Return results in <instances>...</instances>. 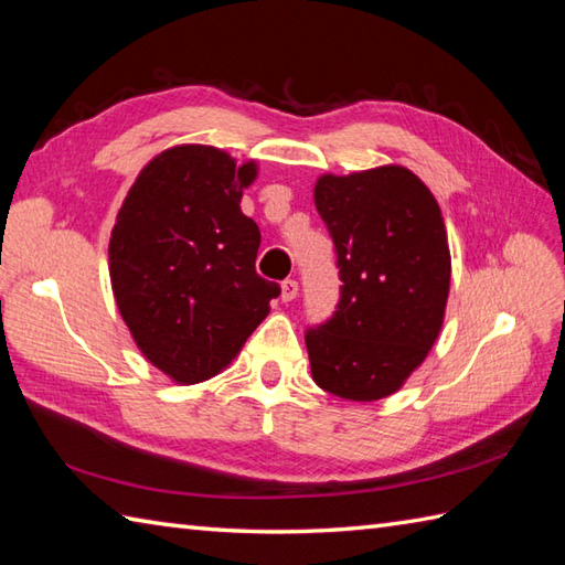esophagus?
I'll return each instance as SVG.
<instances>
[{"label": "esophagus", "mask_w": 565, "mask_h": 565, "mask_svg": "<svg viewBox=\"0 0 565 565\" xmlns=\"http://www.w3.org/2000/svg\"><path fill=\"white\" fill-rule=\"evenodd\" d=\"M296 296H298V284H296L294 279H286V281L281 284V301H284V303H291Z\"/></svg>", "instance_id": "obj_1"}]
</instances>
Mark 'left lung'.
<instances>
[{"label":"left lung","mask_w":565,"mask_h":565,"mask_svg":"<svg viewBox=\"0 0 565 565\" xmlns=\"http://www.w3.org/2000/svg\"><path fill=\"white\" fill-rule=\"evenodd\" d=\"M313 199L344 286L334 316L306 334L310 374L344 401H381L403 388L444 326L451 255L441 209L403 164L320 174Z\"/></svg>","instance_id":"obj_1"}]
</instances>
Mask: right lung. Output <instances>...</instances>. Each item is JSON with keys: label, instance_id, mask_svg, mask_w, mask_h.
<instances>
[{"label": "right lung", "instance_id": "obj_1", "mask_svg": "<svg viewBox=\"0 0 565 565\" xmlns=\"http://www.w3.org/2000/svg\"><path fill=\"white\" fill-rule=\"evenodd\" d=\"M257 174L255 160L184 142L154 154L118 209V313L140 354L179 386L221 374L281 294L255 271L259 227L239 211Z\"/></svg>", "mask_w": 565, "mask_h": 565}]
</instances>
